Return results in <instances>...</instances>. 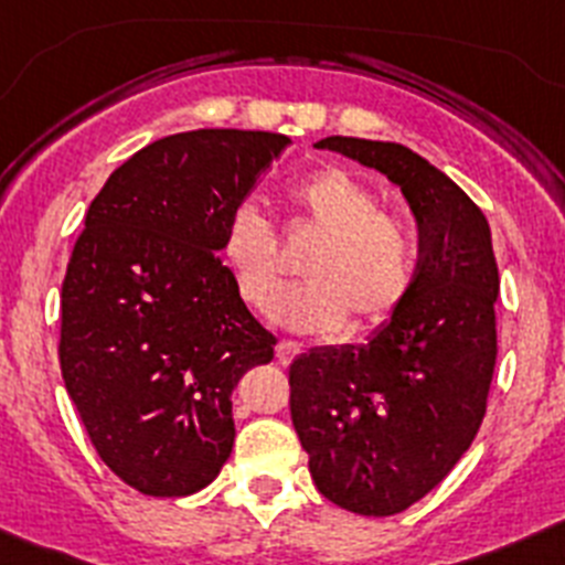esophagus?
Returning <instances> with one entry per match:
<instances>
[{
    "instance_id": "obj_1",
    "label": "esophagus",
    "mask_w": 565,
    "mask_h": 565,
    "mask_svg": "<svg viewBox=\"0 0 565 565\" xmlns=\"http://www.w3.org/2000/svg\"><path fill=\"white\" fill-rule=\"evenodd\" d=\"M299 353H302V344L299 342H291V339H279L277 342V359L282 364H288L294 356H299Z\"/></svg>"
}]
</instances>
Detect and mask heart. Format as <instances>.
Segmentation results:
<instances>
[{"mask_svg":"<svg viewBox=\"0 0 565 565\" xmlns=\"http://www.w3.org/2000/svg\"><path fill=\"white\" fill-rule=\"evenodd\" d=\"M299 226L319 234L302 263L306 282L271 302L279 286L277 234L263 209L243 201L223 223L221 254L239 299L297 333H333L348 322L382 326L402 308L416 279L411 232L382 212L376 194L344 169H319L288 186Z\"/></svg>","mask_w":565,"mask_h":565,"instance_id":"obj_1","label":"heart"}]
</instances>
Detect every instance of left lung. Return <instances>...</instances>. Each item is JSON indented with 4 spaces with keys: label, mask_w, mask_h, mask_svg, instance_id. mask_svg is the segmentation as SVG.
<instances>
[{
    "label": "left lung",
    "mask_w": 565,
    "mask_h": 565,
    "mask_svg": "<svg viewBox=\"0 0 565 565\" xmlns=\"http://www.w3.org/2000/svg\"><path fill=\"white\" fill-rule=\"evenodd\" d=\"M402 189L418 228L416 279L364 344L294 359L291 422L317 489L387 518L422 501L469 450L495 371L492 232L461 186L402 143L331 135L313 143Z\"/></svg>",
    "instance_id": "left-lung-1"
}]
</instances>
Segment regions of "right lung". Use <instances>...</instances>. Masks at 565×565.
I'll return each instance as SVG.
<instances>
[{
	"instance_id": "add662e5",
	"label": "right lung",
	"mask_w": 565,
	"mask_h": 565,
	"mask_svg": "<svg viewBox=\"0 0 565 565\" xmlns=\"http://www.w3.org/2000/svg\"><path fill=\"white\" fill-rule=\"evenodd\" d=\"M288 143L254 129L167 135L89 203L62 286L58 362L102 461L143 495H192L217 478L234 387L274 359L221 237Z\"/></svg>"
}]
</instances>
